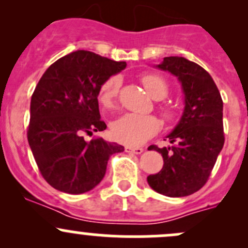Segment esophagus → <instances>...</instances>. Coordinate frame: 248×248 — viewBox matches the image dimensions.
<instances>
[{
  "label": "esophagus",
  "instance_id": "1",
  "mask_svg": "<svg viewBox=\"0 0 248 248\" xmlns=\"http://www.w3.org/2000/svg\"><path fill=\"white\" fill-rule=\"evenodd\" d=\"M126 152H128V154H134V155H140L144 152V149L142 147H131V146H127L126 149Z\"/></svg>",
  "mask_w": 248,
  "mask_h": 248
}]
</instances>
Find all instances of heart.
<instances>
[{"mask_svg":"<svg viewBox=\"0 0 248 248\" xmlns=\"http://www.w3.org/2000/svg\"><path fill=\"white\" fill-rule=\"evenodd\" d=\"M145 90L151 98L159 101L168 93V84L157 74H147L141 79ZM120 89L119 78H110L101 86L98 91V101L106 109H111L116 101ZM161 114L164 119H170L172 110L170 107H161ZM159 122L152 115H140L127 112L115 120L111 124L112 137L117 141L129 146H138L157 133Z\"/></svg>","mask_w":248,"mask_h":248,"instance_id":"heart-1","label":"heart"}]
</instances>
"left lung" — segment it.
Listing matches in <instances>:
<instances>
[{
    "label": "left lung",
    "instance_id": "8db88e82",
    "mask_svg": "<svg viewBox=\"0 0 248 248\" xmlns=\"http://www.w3.org/2000/svg\"><path fill=\"white\" fill-rule=\"evenodd\" d=\"M156 67L177 78L185 108L167 136L171 146H149L162 155L164 164L157 174L147 176V182L163 196L186 197L204 186L223 147V102L214 79L196 62L169 56Z\"/></svg>",
    "mask_w": 248,
    "mask_h": 248
}]
</instances>
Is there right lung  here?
<instances>
[{"label": "right lung", "mask_w": 248, "mask_h": 248, "mask_svg": "<svg viewBox=\"0 0 248 248\" xmlns=\"http://www.w3.org/2000/svg\"><path fill=\"white\" fill-rule=\"evenodd\" d=\"M126 62L77 50L55 61L34 89L27 140L42 176L69 194L91 191L104 177L109 157L124 147L85 134L107 128L101 120L98 91Z\"/></svg>", "instance_id": "right-lung-1"}]
</instances>
